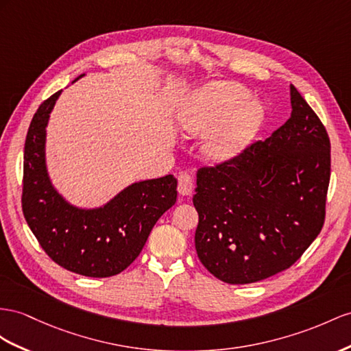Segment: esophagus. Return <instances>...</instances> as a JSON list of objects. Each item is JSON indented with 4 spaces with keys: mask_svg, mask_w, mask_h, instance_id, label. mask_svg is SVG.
<instances>
[{
    "mask_svg": "<svg viewBox=\"0 0 351 351\" xmlns=\"http://www.w3.org/2000/svg\"><path fill=\"white\" fill-rule=\"evenodd\" d=\"M178 191L181 195H190L193 193V178L188 173H181L178 179Z\"/></svg>",
    "mask_w": 351,
    "mask_h": 351,
    "instance_id": "34e87169",
    "label": "esophagus"
}]
</instances>
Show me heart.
I'll return each mask as SVG.
<instances>
[{"instance_id": "obj_1", "label": "heart", "mask_w": 351, "mask_h": 351, "mask_svg": "<svg viewBox=\"0 0 351 351\" xmlns=\"http://www.w3.org/2000/svg\"><path fill=\"white\" fill-rule=\"evenodd\" d=\"M175 117L188 136L204 138L203 154L210 163L223 165L252 143L264 123L265 110L245 87L210 82L179 99Z\"/></svg>"}]
</instances>
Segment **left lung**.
<instances>
[{
	"mask_svg": "<svg viewBox=\"0 0 351 351\" xmlns=\"http://www.w3.org/2000/svg\"><path fill=\"white\" fill-rule=\"evenodd\" d=\"M291 106L289 120L264 142L197 172L195 250L226 283H255L289 268L323 227L329 138L292 84Z\"/></svg>",
	"mask_w": 351,
	"mask_h": 351,
	"instance_id": "1",
	"label": "left lung"
}]
</instances>
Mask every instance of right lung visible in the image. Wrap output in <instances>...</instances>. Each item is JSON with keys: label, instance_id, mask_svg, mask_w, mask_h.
I'll return each instance as SVG.
<instances>
[{"label": "right lung", "instance_id": "obj_1", "mask_svg": "<svg viewBox=\"0 0 351 351\" xmlns=\"http://www.w3.org/2000/svg\"><path fill=\"white\" fill-rule=\"evenodd\" d=\"M60 93L40 105L26 134L23 215L56 264L87 277H111L138 258L152 227L176 203L178 179L167 175L133 182L96 208L71 203L53 184L46 156L47 125Z\"/></svg>", "mask_w": 351, "mask_h": 351}]
</instances>
